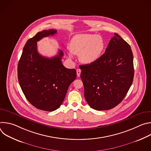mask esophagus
<instances>
[{
  "instance_id": "obj_1",
  "label": "esophagus",
  "mask_w": 151,
  "mask_h": 151,
  "mask_svg": "<svg viewBox=\"0 0 151 151\" xmlns=\"http://www.w3.org/2000/svg\"><path fill=\"white\" fill-rule=\"evenodd\" d=\"M81 70L79 69H78L76 70V73H77V76L78 77H79L80 75H81Z\"/></svg>"
}]
</instances>
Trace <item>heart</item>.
Returning a JSON list of instances; mask_svg holds the SVG:
<instances>
[{"instance_id": "obj_1", "label": "heart", "mask_w": 151, "mask_h": 151, "mask_svg": "<svg viewBox=\"0 0 151 151\" xmlns=\"http://www.w3.org/2000/svg\"><path fill=\"white\" fill-rule=\"evenodd\" d=\"M104 47L101 37L87 33L76 35L70 44L71 52L79 54L81 61L85 64H92L97 61L101 56Z\"/></svg>"}]
</instances>
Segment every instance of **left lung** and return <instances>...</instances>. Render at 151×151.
<instances>
[{"mask_svg": "<svg viewBox=\"0 0 151 151\" xmlns=\"http://www.w3.org/2000/svg\"><path fill=\"white\" fill-rule=\"evenodd\" d=\"M114 35L97 61L79 66L85 100L97 111L109 110L119 104L133 81L131 47L119 35Z\"/></svg>", "mask_w": 151, "mask_h": 151, "instance_id": "left-lung-1", "label": "left lung"}]
</instances>
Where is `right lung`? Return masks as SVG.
<instances>
[{
  "label": "right lung",
  "mask_w": 151,
  "mask_h": 151,
  "mask_svg": "<svg viewBox=\"0 0 151 151\" xmlns=\"http://www.w3.org/2000/svg\"><path fill=\"white\" fill-rule=\"evenodd\" d=\"M55 33L56 30H45L29 39L18 64V82L25 97L37 109L48 112L61 106L69 85L76 78L75 69L63 66L61 50L50 58L37 51V42Z\"/></svg>",
  "instance_id": "right-lung-1"
}]
</instances>
